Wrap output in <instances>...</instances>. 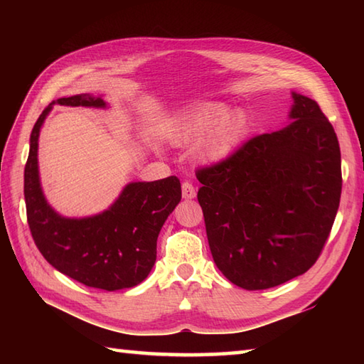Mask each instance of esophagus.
Wrapping results in <instances>:
<instances>
[{
	"mask_svg": "<svg viewBox=\"0 0 364 364\" xmlns=\"http://www.w3.org/2000/svg\"><path fill=\"white\" fill-rule=\"evenodd\" d=\"M181 189H183V197L184 198H194L196 197V188H194V184H192L191 181H183V184H181Z\"/></svg>",
	"mask_w": 364,
	"mask_h": 364,
	"instance_id": "obj_1",
	"label": "esophagus"
}]
</instances>
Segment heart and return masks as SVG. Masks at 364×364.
<instances>
[{
	"label": "heart",
	"instance_id": "b5f03b06",
	"mask_svg": "<svg viewBox=\"0 0 364 364\" xmlns=\"http://www.w3.org/2000/svg\"><path fill=\"white\" fill-rule=\"evenodd\" d=\"M247 133V115L228 112L225 105H210L184 117L170 133L178 145L196 144L197 153L206 161H222L233 153Z\"/></svg>",
	"mask_w": 364,
	"mask_h": 364
}]
</instances>
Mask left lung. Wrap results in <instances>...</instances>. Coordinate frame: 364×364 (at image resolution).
<instances>
[{
	"label": "left lung",
	"instance_id": "obj_1",
	"mask_svg": "<svg viewBox=\"0 0 364 364\" xmlns=\"http://www.w3.org/2000/svg\"><path fill=\"white\" fill-rule=\"evenodd\" d=\"M291 125L198 168L215 266L239 288H274L321 257L341 198V151L314 100L292 94Z\"/></svg>",
	"mask_w": 364,
	"mask_h": 364
}]
</instances>
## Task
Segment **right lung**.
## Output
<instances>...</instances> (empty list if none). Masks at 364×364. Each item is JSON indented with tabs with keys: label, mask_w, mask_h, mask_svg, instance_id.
I'll return each instance as SVG.
<instances>
[{
	"label": "right lung",
	"mask_w": 364,
	"mask_h": 364,
	"mask_svg": "<svg viewBox=\"0 0 364 364\" xmlns=\"http://www.w3.org/2000/svg\"><path fill=\"white\" fill-rule=\"evenodd\" d=\"M54 103L105 107L89 94L59 98L45 107L31 131L25 166L28 225L37 249L60 274L90 288L117 291L144 282L156 261V241L181 200L176 176L129 183L109 210L86 219H65L46 203L38 181V133Z\"/></svg>",
	"instance_id": "1"
}]
</instances>
